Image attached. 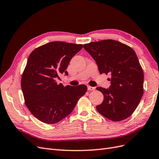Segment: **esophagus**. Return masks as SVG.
I'll return each mask as SVG.
<instances>
[{
	"label": "esophagus",
	"instance_id": "1",
	"mask_svg": "<svg viewBox=\"0 0 159 159\" xmlns=\"http://www.w3.org/2000/svg\"><path fill=\"white\" fill-rule=\"evenodd\" d=\"M95 88L94 87H91V86H90V85L88 86V89L89 91H93V90H95Z\"/></svg>",
	"mask_w": 159,
	"mask_h": 159
}]
</instances>
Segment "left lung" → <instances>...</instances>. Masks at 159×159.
Listing matches in <instances>:
<instances>
[{
	"label": "left lung",
	"instance_id": "left-lung-1",
	"mask_svg": "<svg viewBox=\"0 0 159 159\" xmlns=\"http://www.w3.org/2000/svg\"><path fill=\"white\" fill-rule=\"evenodd\" d=\"M92 56L99 73L111 74L109 89H96L103 94L96 109L103 116L120 121L133 114L143 95L144 74L136 53L131 47L114 40H104L84 45Z\"/></svg>",
	"mask_w": 159,
	"mask_h": 159
}]
</instances>
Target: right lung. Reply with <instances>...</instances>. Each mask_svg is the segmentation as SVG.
I'll list each match as a JSON object with an SVG mask.
<instances>
[{
  "label": "right lung",
  "mask_w": 159,
  "mask_h": 159,
  "mask_svg": "<svg viewBox=\"0 0 159 159\" xmlns=\"http://www.w3.org/2000/svg\"><path fill=\"white\" fill-rule=\"evenodd\" d=\"M82 44L52 42L36 48L30 54L21 79L26 107L39 121L54 124L68 116L79 99L87 91L85 85L58 84L59 75L65 74L71 59Z\"/></svg>",
  "instance_id": "1"
}]
</instances>
